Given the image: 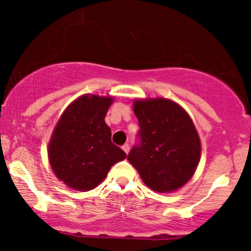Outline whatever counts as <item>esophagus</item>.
<instances>
[{
  "mask_svg": "<svg viewBox=\"0 0 251 251\" xmlns=\"http://www.w3.org/2000/svg\"><path fill=\"white\" fill-rule=\"evenodd\" d=\"M123 150H124V151H125V153L127 154L128 152H129V145H128V144H124V145H123Z\"/></svg>",
  "mask_w": 251,
  "mask_h": 251,
  "instance_id": "1",
  "label": "esophagus"
}]
</instances>
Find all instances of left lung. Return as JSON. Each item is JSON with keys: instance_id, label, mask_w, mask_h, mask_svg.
Returning <instances> with one entry per match:
<instances>
[{"instance_id": "1", "label": "left lung", "mask_w": 251, "mask_h": 251, "mask_svg": "<svg viewBox=\"0 0 251 251\" xmlns=\"http://www.w3.org/2000/svg\"><path fill=\"white\" fill-rule=\"evenodd\" d=\"M139 143L127 155L153 191H176L194 176L201 159V140L191 118L178 103L164 98L133 102Z\"/></svg>"}]
</instances>
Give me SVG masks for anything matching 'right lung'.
I'll return each mask as SVG.
<instances>
[{
	"mask_svg": "<svg viewBox=\"0 0 251 251\" xmlns=\"http://www.w3.org/2000/svg\"><path fill=\"white\" fill-rule=\"evenodd\" d=\"M112 102V97L81 96L65 109L54 128L48 145L51 170L72 189H94L112 165L126 158L111 142V128L105 123Z\"/></svg>",
	"mask_w": 251,
	"mask_h": 251,
	"instance_id": "right-lung-1",
	"label": "right lung"
}]
</instances>
